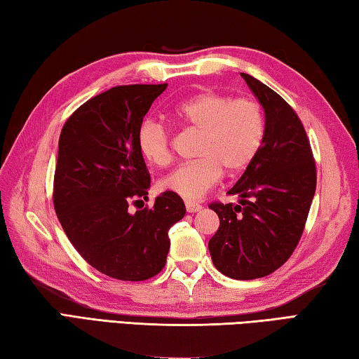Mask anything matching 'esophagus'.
<instances>
[{
	"instance_id": "obj_1",
	"label": "esophagus",
	"mask_w": 359,
	"mask_h": 359,
	"mask_svg": "<svg viewBox=\"0 0 359 359\" xmlns=\"http://www.w3.org/2000/svg\"><path fill=\"white\" fill-rule=\"evenodd\" d=\"M186 210H187V212H198L200 210H202V205L194 203V202H186Z\"/></svg>"
}]
</instances>
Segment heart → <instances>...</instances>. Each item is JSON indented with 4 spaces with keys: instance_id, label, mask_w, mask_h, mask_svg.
Here are the masks:
<instances>
[{
    "instance_id": "obj_1",
    "label": "heart",
    "mask_w": 359,
    "mask_h": 359,
    "mask_svg": "<svg viewBox=\"0 0 359 359\" xmlns=\"http://www.w3.org/2000/svg\"><path fill=\"white\" fill-rule=\"evenodd\" d=\"M172 115L200 134L198 159L173 170L159 184L161 189L186 200L202 198L217 184L224 170L229 175L244 172L265 142V113L254 99L203 91L180 102ZM137 143L142 156L156 167L167 165L172 159L168 130L154 119L140 126Z\"/></svg>"
}]
</instances>
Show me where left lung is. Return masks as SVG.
I'll return each instance as SVG.
<instances>
[{
	"label": "left lung",
	"mask_w": 359,
	"mask_h": 359,
	"mask_svg": "<svg viewBox=\"0 0 359 359\" xmlns=\"http://www.w3.org/2000/svg\"><path fill=\"white\" fill-rule=\"evenodd\" d=\"M265 111V142L229 194L238 203H211L219 229L211 260L236 280L265 278L290 259L303 235L317 172L309 140L293 109L271 88L243 74Z\"/></svg>",
	"instance_id": "left-lung-1"
}]
</instances>
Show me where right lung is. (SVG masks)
<instances>
[{
    "instance_id": "obj_1",
    "label": "right lung",
    "mask_w": 359,
    "mask_h": 359,
    "mask_svg": "<svg viewBox=\"0 0 359 359\" xmlns=\"http://www.w3.org/2000/svg\"><path fill=\"white\" fill-rule=\"evenodd\" d=\"M162 85L115 86L79 107L62 126L55 168L53 205L77 252L97 271L119 280H147L162 271L168 229L186 215L173 192L153 208L129 211L148 200L149 173L137 134Z\"/></svg>"
}]
</instances>
